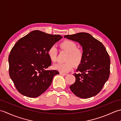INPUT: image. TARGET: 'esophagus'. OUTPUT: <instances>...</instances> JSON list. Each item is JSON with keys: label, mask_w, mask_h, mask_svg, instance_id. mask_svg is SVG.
<instances>
[{"label": "esophagus", "mask_w": 121, "mask_h": 121, "mask_svg": "<svg viewBox=\"0 0 121 121\" xmlns=\"http://www.w3.org/2000/svg\"><path fill=\"white\" fill-rule=\"evenodd\" d=\"M60 74L61 75H66V73H61L60 72Z\"/></svg>", "instance_id": "1"}]
</instances>
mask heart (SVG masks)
<instances>
[{
	"label": "heart",
	"instance_id": "heart-1",
	"mask_svg": "<svg viewBox=\"0 0 121 121\" xmlns=\"http://www.w3.org/2000/svg\"><path fill=\"white\" fill-rule=\"evenodd\" d=\"M60 47L68 52L65 59L66 62L56 63L53 65V68L61 73H66L73 68L74 65L78 66L82 63L84 57V51L78 48L76 43L72 40H66L60 43ZM47 55L50 60L56 62L57 57V49L55 46H51L48 49Z\"/></svg>",
	"mask_w": 121,
	"mask_h": 121
}]
</instances>
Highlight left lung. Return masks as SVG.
Instances as JSON below:
<instances>
[{"label":"left lung","instance_id":"obj_1","mask_svg":"<svg viewBox=\"0 0 121 121\" xmlns=\"http://www.w3.org/2000/svg\"><path fill=\"white\" fill-rule=\"evenodd\" d=\"M64 37L78 42L84 51L78 73L73 74L76 79L70 89L81 98L95 96L101 91L110 76V59L106 48L89 33L81 32Z\"/></svg>","mask_w":121,"mask_h":121}]
</instances>
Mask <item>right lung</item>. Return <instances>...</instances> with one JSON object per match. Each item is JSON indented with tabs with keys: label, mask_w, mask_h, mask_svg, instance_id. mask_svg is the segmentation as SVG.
Segmentation results:
<instances>
[{
	"label": "right lung",
	"mask_w": 121,
	"mask_h": 121,
	"mask_svg": "<svg viewBox=\"0 0 121 121\" xmlns=\"http://www.w3.org/2000/svg\"><path fill=\"white\" fill-rule=\"evenodd\" d=\"M62 37L33 30L15 43L9 56V73L15 88L28 97H38L47 90L56 70H45L51 65L47 51Z\"/></svg>",
	"instance_id": "1"
}]
</instances>
